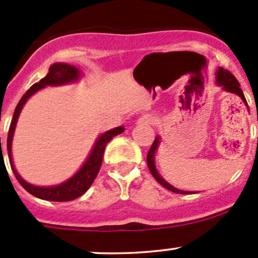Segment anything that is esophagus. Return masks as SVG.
I'll use <instances>...</instances> for the list:
<instances>
[{
	"mask_svg": "<svg viewBox=\"0 0 258 258\" xmlns=\"http://www.w3.org/2000/svg\"><path fill=\"white\" fill-rule=\"evenodd\" d=\"M137 123L140 124V125H153V124H155V119H154V116L147 114V115L140 116Z\"/></svg>",
	"mask_w": 258,
	"mask_h": 258,
	"instance_id": "34e87169",
	"label": "esophagus"
}]
</instances>
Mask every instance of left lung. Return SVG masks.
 Masks as SVG:
<instances>
[{
	"instance_id": "8db88e82",
	"label": "left lung",
	"mask_w": 258,
	"mask_h": 258,
	"mask_svg": "<svg viewBox=\"0 0 258 258\" xmlns=\"http://www.w3.org/2000/svg\"><path fill=\"white\" fill-rule=\"evenodd\" d=\"M215 77H216V78H215L216 79V84L219 87H221L222 90H225V92H228V93H233V94H237L238 97L242 99V102L245 103L246 107H248L247 102H246L245 95H243L242 90H241V88H240V83H238L237 79H236L235 77L230 73V72L224 70L222 67H219L216 70V74H215ZM160 143H161V137L160 135H156L155 140H154L153 145H151L150 150H149V153L147 155V164H148L149 170H150L151 175L155 177V180L159 182V184L163 185L164 187H166L168 190L172 191V192L196 194V192H194V191H185V190H180V188L174 187L172 185H170L163 176H161L160 172H159L158 169H156V164H155V154H156V151H158Z\"/></svg>"
}]
</instances>
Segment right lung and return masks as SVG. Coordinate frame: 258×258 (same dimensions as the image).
<instances>
[{
    "instance_id": "right-lung-1",
    "label": "right lung",
    "mask_w": 258,
    "mask_h": 258,
    "mask_svg": "<svg viewBox=\"0 0 258 258\" xmlns=\"http://www.w3.org/2000/svg\"><path fill=\"white\" fill-rule=\"evenodd\" d=\"M82 77H83V72L79 70L78 67H76V66L62 62L53 63L49 67V72L47 73V76L44 77V78H42L38 83L33 84V86L26 92V94L21 98L17 107H16L15 113H13V118L12 121H11L9 130V138H7V151H9L11 168H12V171L13 174H15L16 179H17L18 182L25 187V190H27L31 195L36 196V198L38 199H43V200L48 201H71L83 195V194L90 187V185L93 184L94 179L97 177L98 172H99L105 145H107L114 137L121 134V133L125 130L124 126H116V128L107 130V132L98 135V138L95 139L94 145L90 149L88 156H87L84 163L81 165V168L77 170V172L73 176H71L70 179L66 180V181L60 182V184L52 185V186H38V185H33L27 182L20 174H18L17 170L15 168V164H13L12 159V142L18 118H20L21 111H22L23 107H25V104L27 103V100L30 99L32 95L36 94L38 90L46 88V87H59L67 86V84L78 83L82 79Z\"/></svg>"
}]
</instances>
